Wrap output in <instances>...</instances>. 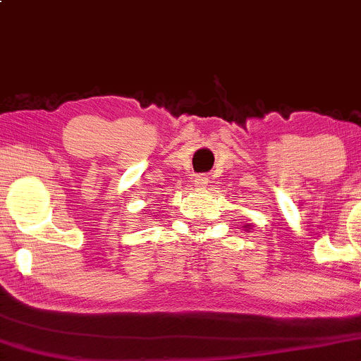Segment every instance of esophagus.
<instances>
[{
    "mask_svg": "<svg viewBox=\"0 0 361 361\" xmlns=\"http://www.w3.org/2000/svg\"><path fill=\"white\" fill-rule=\"evenodd\" d=\"M207 184H208V177L207 176H196V179H195L196 188H205Z\"/></svg>",
    "mask_w": 361,
    "mask_h": 361,
    "instance_id": "1",
    "label": "esophagus"
}]
</instances>
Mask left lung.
Returning <instances> with one entry per match:
<instances>
[{
  "label": "left lung",
  "mask_w": 361,
  "mask_h": 361,
  "mask_svg": "<svg viewBox=\"0 0 361 361\" xmlns=\"http://www.w3.org/2000/svg\"><path fill=\"white\" fill-rule=\"evenodd\" d=\"M245 228H248V229H250V224H245Z\"/></svg>",
  "instance_id": "1"
}]
</instances>
